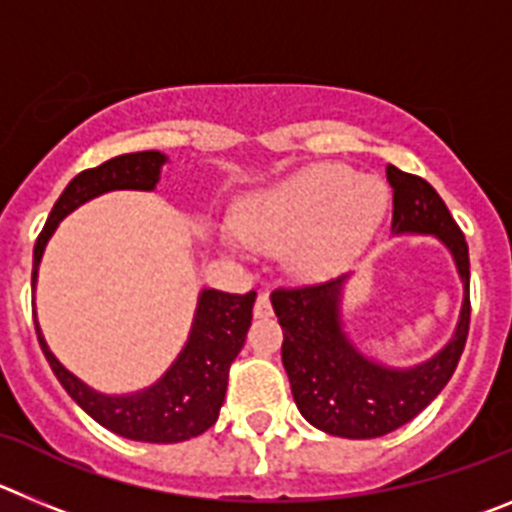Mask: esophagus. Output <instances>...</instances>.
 Listing matches in <instances>:
<instances>
[{"label":"esophagus","instance_id":"esophagus-1","mask_svg":"<svg viewBox=\"0 0 512 512\" xmlns=\"http://www.w3.org/2000/svg\"><path fill=\"white\" fill-rule=\"evenodd\" d=\"M253 315L256 318H271L274 315V310H271V300L266 292H261L259 297H256V305H253Z\"/></svg>","mask_w":512,"mask_h":512}]
</instances>
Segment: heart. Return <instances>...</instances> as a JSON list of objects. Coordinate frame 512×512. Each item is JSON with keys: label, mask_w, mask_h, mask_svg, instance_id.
<instances>
[{"label": "heart", "mask_w": 512, "mask_h": 512, "mask_svg": "<svg viewBox=\"0 0 512 512\" xmlns=\"http://www.w3.org/2000/svg\"><path fill=\"white\" fill-rule=\"evenodd\" d=\"M387 187L338 164H315L251 192L235 207V233L259 251H286L305 277H330L372 241ZM225 246L235 248L233 238Z\"/></svg>", "instance_id": "1"}]
</instances>
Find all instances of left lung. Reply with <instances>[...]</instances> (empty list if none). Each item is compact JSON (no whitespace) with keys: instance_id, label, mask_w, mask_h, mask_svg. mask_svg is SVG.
I'll return each instance as SVG.
<instances>
[{"instance_id":"left-lung-1","label":"left lung","mask_w":512,"mask_h":512,"mask_svg":"<svg viewBox=\"0 0 512 512\" xmlns=\"http://www.w3.org/2000/svg\"><path fill=\"white\" fill-rule=\"evenodd\" d=\"M392 233L436 235L454 256L464 284L454 336L433 359L395 369L366 359L341 323L348 277L305 287H279L271 305L284 330L282 364L302 418L341 438H377L410 423L449 384L469 336V248L436 189L415 174L387 166Z\"/></svg>"}]
</instances>
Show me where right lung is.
Listing matches in <instances>:
<instances>
[{
    "instance_id": "add662e5",
    "label": "right lung",
    "mask_w": 512,
    "mask_h": 512,
    "mask_svg": "<svg viewBox=\"0 0 512 512\" xmlns=\"http://www.w3.org/2000/svg\"><path fill=\"white\" fill-rule=\"evenodd\" d=\"M164 164L166 156L161 151H140L115 156L97 169H87L74 176L56 200L35 241L33 287L45 243L51 241L53 230L63 217L112 189L151 192L158 184ZM253 302H256V292L228 295L217 289H202L182 354L176 356L169 372L156 384L133 395H102L87 387L51 354L38 323H35V333L63 390L99 425L130 441L179 443L200 436L210 425H215L223 408L225 390H228L230 364L241 354L248 325H251Z\"/></svg>"
}]
</instances>
